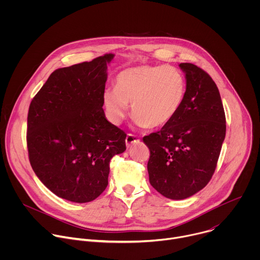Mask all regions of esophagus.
Returning a JSON list of instances; mask_svg holds the SVG:
<instances>
[{
  "instance_id": "obj_1",
  "label": "esophagus",
  "mask_w": 260,
  "mask_h": 260,
  "mask_svg": "<svg viewBox=\"0 0 260 260\" xmlns=\"http://www.w3.org/2000/svg\"><path fill=\"white\" fill-rule=\"evenodd\" d=\"M136 143H140V139H139L138 137H136V136L132 135V134H127L126 139H125L126 147L128 148V147L133 146V145H134V144H136Z\"/></svg>"
}]
</instances>
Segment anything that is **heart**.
Segmentation results:
<instances>
[{
	"instance_id": "obj_1",
	"label": "heart",
	"mask_w": 260,
	"mask_h": 260,
	"mask_svg": "<svg viewBox=\"0 0 260 260\" xmlns=\"http://www.w3.org/2000/svg\"><path fill=\"white\" fill-rule=\"evenodd\" d=\"M115 87L104 91L103 102L109 120L120 124L128 112L135 125L159 128L171 122L180 111L186 81L183 74L171 66L141 64L122 70Z\"/></svg>"
}]
</instances>
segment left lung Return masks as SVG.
<instances>
[{
  "mask_svg": "<svg viewBox=\"0 0 260 260\" xmlns=\"http://www.w3.org/2000/svg\"><path fill=\"white\" fill-rule=\"evenodd\" d=\"M186 94L175 118L143 138L150 150L149 182L171 200L187 199L211 180L225 138V113L216 83L189 62L179 64Z\"/></svg>",
  "mask_w": 260,
  "mask_h": 260,
  "instance_id": "8db88e82",
  "label": "left lung"
}]
</instances>
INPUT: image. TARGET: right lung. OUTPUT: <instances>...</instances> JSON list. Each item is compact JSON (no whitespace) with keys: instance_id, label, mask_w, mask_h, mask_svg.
<instances>
[{"instance_id":"right-lung-1","label":"right lung","mask_w":260,"mask_h":260,"mask_svg":"<svg viewBox=\"0 0 260 260\" xmlns=\"http://www.w3.org/2000/svg\"><path fill=\"white\" fill-rule=\"evenodd\" d=\"M114 54L55 70L30 102L26 143L30 166L57 197L88 203L106 189L110 160L126 135L103 110L107 63Z\"/></svg>"}]
</instances>
